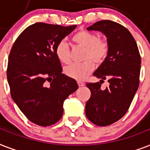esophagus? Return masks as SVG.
<instances>
[{
	"instance_id": "obj_1",
	"label": "esophagus",
	"mask_w": 150,
	"mask_h": 150,
	"mask_svg": "<svg viewBox=\"0 0 150 150\" xmlns=\"http://www.w3.org/2000/svg\"><path fill=\"white\" fill-rule=\"evenodd\" d=\"M77 83H78L79 87H81V86L84 85V83L83 82H81V81H77Z\"/></svg>"
}]
</instances>
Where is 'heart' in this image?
<instances>
[{
  "instance_id": "heart-1",
  "label": "heart",
  "mask_w": 150,
  "mask_h": 150,
  "mask_svg": "<svg viewBox=\"0 0 150 150\" xmlns=\"http://www.w3.org/2000/svg\"><path fill=\"white\" fill-rule=\"evenodd\" d=\"M74 42L84 47L83 59L81 63H72L65 68L66 75L75 80L85 79L95 69V64H101L105 61L110 52V45L105 39H100L98 34L82 30L73 37ZM55 55L60 62L67 64L70 62V50L65 40H60L55 46Z\"/></svg>"
}]
</instances>
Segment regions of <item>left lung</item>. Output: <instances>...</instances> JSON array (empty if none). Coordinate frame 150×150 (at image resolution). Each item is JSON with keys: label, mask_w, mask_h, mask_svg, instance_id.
I'll list each match as a JSON object with an SVG mask.
<instances>
[{"label": "left lung", "mask_w": 150, "mask_h": 150, "mask_svg": "<svg viewBox=\"0 0 150 150\" xmlns=\"http://www.w3.org/2000/svg\"><path fill=\"white\" fill-rule=\"evenodd\" d=\"M87 30L104 33L110 52L93 74L100 82L87 83L91 97L86 103V116L96 125L108 126L119 120L129 109L139 88L141 57L136 41L124 25L102 20ZM106 79L110 86L102 90L100 83Z\"/></svg>", "instance_id": "obj_1"}]
</instances>
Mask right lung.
Listing matches in <instances>:
<instances>
[{"instance_id": "right-lung-1", "label": "right lung", "mask_w": 150, "mask_h": 150, "mask_svg": "<svg viewBox=\"0 0 150 150\" xmlns=\"http://www.w3.org/2000/svg\"><path fill=\"white\" fill-rule=\"evenodd\" d=\"M76 25L36 23L25 28L9 54L7 78L11 98L29 120L47 127L61 119L63 103L78 88L62 74L55 46Z\"/></svg>"}]
</instances>
